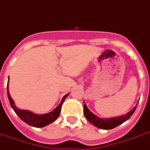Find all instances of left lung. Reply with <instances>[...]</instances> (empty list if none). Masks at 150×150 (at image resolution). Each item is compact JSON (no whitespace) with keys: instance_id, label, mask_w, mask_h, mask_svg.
I'll return each instance as SVG.
<instances>
[{"instance_id":"1","label":"left lung","mask_w":150,"mask_h":150,"mask_svg":"<svg viewBox=\"0 0 150 150\" xmlns=\"http://www.w3.org/2000/svg\"><path fill=\"white\" fill-rule=\"evenodd\" d=\"M137 105L138 104H136V106L132 110L129 111V112L125 114V115L116 116V117L108 118V119H106V118L103 119V118L98 117L96 115H95L94 113H92L89 109H88L87 105L84 102V115H85L88 121L91 124H92L93 126L99 128V129H112L113 128L121 125L122 123H123L124 122H126V120L129 119L136 110Z\"/></svg>"}]
</instances>
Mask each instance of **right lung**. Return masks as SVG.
I'll list each match as a JSON object with an SVG mask.
<instances>
[{
    "label": "right lung",
    "instance_id": "add662e5",
    "mask_svg": "<svg viewBox=\"0 0 150 150\" xmlns=\"http://www.w3.org/2000/svg\"><path fill=\"white\" fill-rule=\"evenodd\" d=\"M8 82H9V79H8V86H7V92H8V97L9 99L10 104L11 105V108L14 109L15 113L19 116L22 121L24 122H26L27 124H28L30 126H34V127L37 128H41L45 127V126L49 125L54 121H55L56 119H58V117L60 115L61 112V108L62 105V103H64V99L67 98V96H69V93L66 94L64 96L61 101L60 104L58 105V106L56 107L55 109L52 112H50L48 113H45V114H36L29 110H25V109H20L19 108L15 105L13 98L11 97L9 93V88H8Z\"/></svg>",
    "mask_w": 150,
    "mask_h": 150
}]
</instances>
